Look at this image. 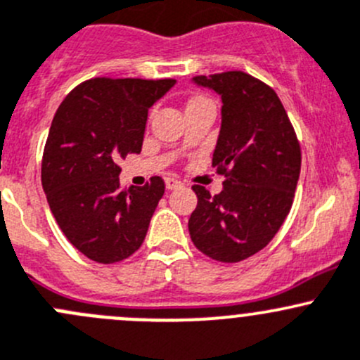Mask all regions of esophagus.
I'll list each match as a JSON object with an SVG mask.
<instances>
[{
  "mask_svg": "<svg viewBox=\"0 0 360 360\" xmlns=\"http://www.w3.org/2000/svg\"><path fill=\"white\" fill-rule=\"evenodd\" d=\"M181 187V181L176 180V179H166V188L168 191H175V188Z\"/></svg>",
  "mask_w": 360,
  "mask_h": 360,
  "instance_id": "34e87169",
  "label": "esophagus"
}]
</instances>
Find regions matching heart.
Listing matches in <instances>:
<instances>
[{
  "label": "heart",
  "mask_w": 360,
  "mask_h": 360,
  "mask_svg": "<svg viewBox=\"0 0 360 360\" xmlns=\"http://www.w3.org/2000/svg\"><path fill=\"white\" fill-rule=\"evenodd\" d=\"M199 103H212V101H210L208 98H202V96H195V98L191 99V103H188V106L199 105Z\"/></svg>",
  "instance_id": "b5f03b06"
}]
</instances>
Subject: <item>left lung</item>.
<instances>
[{"label": "left lung", "mask_w": 360, "mask_h": 360, "mask_svg": "<svg viewBox=\"0 0 360 360\" xmlns=\"http://www.w3.org/2000/svg\"><path fill=\"white\" fill-rule=\"evenodd\" d=\"M192 80L222 98V126L212 165L226 176L220 194L201 185L188 219L191 240L208 257L240 262L273 240L290 212L301 172V147L282 101L243 71Z\"/></svg>", "instance_id": "1"}]
</instances>
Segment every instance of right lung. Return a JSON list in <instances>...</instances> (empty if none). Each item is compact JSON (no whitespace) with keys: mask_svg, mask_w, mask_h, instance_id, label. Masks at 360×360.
<instances>
[{"mask_svg":"<svg viewBox=\"0 0 360 360\" xmlns=\"http://www.w3.org/2000/svg\"><path fill=\"white\" fill-rule=\"evenodd\" d=\"M173 78H91L60 103L41 159V185L56 222L78 252L113 264L133 255L165 194V180L122 188L119 159L140 154L148 108Z\"/></svg>","mask_w":360,"mask_h":360,"instance_id":"right-lung-1","label":"right lung"}]
</instances>
